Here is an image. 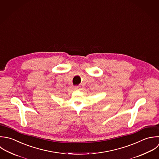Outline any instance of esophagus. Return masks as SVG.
I'll return each instance as SVG.
<instances>
[{"instance_id": "1", "label": "esophagus", "mask_w": 159, "mask_h": 159, "mask_svg": "<svg viewBox=\"0 0 159 159\" xmlns=\"http://www.w3.org/2000/svg\"><path fill=\"white\" fill-rule=\"evenodd\" d=\"M78 88H79V87H78V86H75V87H74V89H75V90L78 89Z\"/></svg>"}]
</instances>
